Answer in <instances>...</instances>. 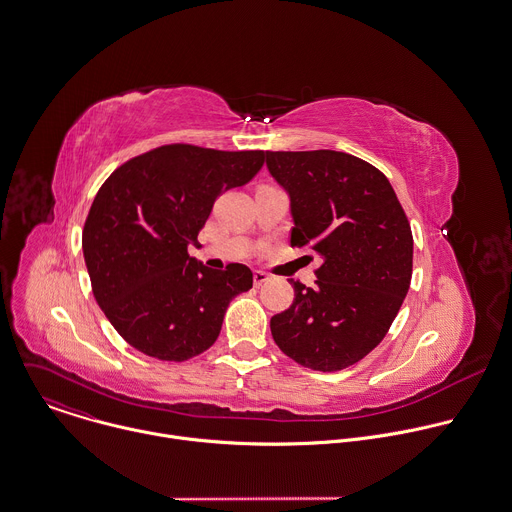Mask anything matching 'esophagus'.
Here are the masks:
<instances>
[{"instance_id": "34e87169", "label": "esophagus", "mask_w": 512, "mask_h": 512, "mask_svg": "<svg viewBox=\"0 0 512 512\" xmlns=\"http://www.w3.org/2000/svg\"><path fill=\"white\" fill-rule=\"evenodd\" d=\"M265 281H269V275L265 273V271H255L253 273V283L259 287V285H263Z\"/></svg>"}]
</instances>
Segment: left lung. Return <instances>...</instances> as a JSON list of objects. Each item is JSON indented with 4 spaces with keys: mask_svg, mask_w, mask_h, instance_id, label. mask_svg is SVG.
<instances>
[{
    "mask_svg": "<svg viewBox=\"0 0 512 512\" xmlns=\"http://www.w3.org/2000/svg\"><path fill=\"white\" fill-rule=\"evenodd\" d=\"M289 195L291 245L321 257L317 287L293 281L291 307L271 317L277 347L313 371H341L387 335L413 273V235L389 179L349 153L265 151Z\"/></svg>",
    "mask_w": 512,
    "mask_h": 512,
    "instance_id": "obj_1",
    "label": "left lung"
}]
</instances>
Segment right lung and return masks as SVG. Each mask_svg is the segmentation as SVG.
Instances as JSON below:
<instances>
[{
	"mask_svg": "<svg viewBox=\"0 0 512 512\" xmlns=\"http://www.w3.org/2000/svg\"><path fill=\"white\" fill-rule=\"evenodd\" d=\"M263 161L265 151L175 143L133 157L101 185L81 247L95 301L131 347L187 361L217 341L229 301L253 287V273L241 263L209 269L187 249L201 247L217 195L249 183Z\"/></svg>",
	"mask_w": 512,
	"mask_h": 512,
	"instance_id": "add662e5",
	"label": "right lung"
}]
</instances>
